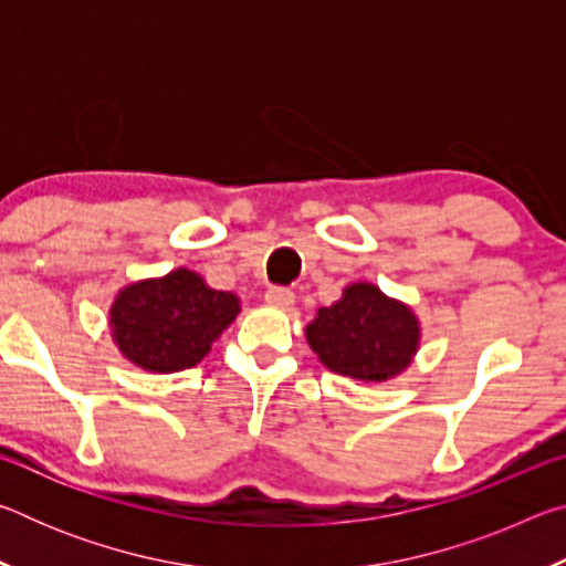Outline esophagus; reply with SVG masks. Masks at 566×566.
I'll list each match as a JSON object with an SVG mask.
<instances>
[{"instance_id": "obj_1", "label": "esophagus", "mask_w": 566, "mask_h": 566, "mask_svg": "<svg viewBox=\"0 0 566 566\" xmlns=\"http://www.w3.org/2000/svg\"><path fill=\"white\" fill-rule=\"evenodd\" d=\"M264 302L270 306H276V310H290L294 304V292L284 290V286H272V290H266Z\"/></svg>"}]
</instances>
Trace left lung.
I'll use <instances>...</instances> for the list:
<instances>
[{
    "mask_svg": "<svg viewBox=\"0 0 566 566\" xmlns=\"http://www.w3.org/2000/svg\"><path fill=\"white\" fill-rule=\"evenodd\" d=\"M306 344L334 375L381 385L415 361L421 324L407 302L371 282H352L304 327Z\"/></svg>",
    "mask_w": 566,
    "mask_h": 566,
    "instance_id": "8db88e82",
    "label": "left lung"
}]
</instances>
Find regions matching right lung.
Here are the masks:
<instances>
[{
	"label": "right lung",
	"instance_id": "1",
	"mask_svg": "<svg viewBox=\"0 0 566 566\" xmlns=\"http://www.w3.org/2000/svg\"><path fill=\"white\" fill-rule=\"evenodd\" d=\"M239 312L237 294L212 290L199 272L177 266L114 294L112 342L134 367L171 375L197 367Z\"/></svg>",
	"mask_w": 566,
	"mask_h": 566
}]
</instances>
